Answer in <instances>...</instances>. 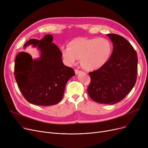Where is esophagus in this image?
Wrapping results in <instances>:
<instances>
[{
	"instance_id": "obj_1",
	"label": "esophagus",
	"mask_w": 148,
	"mask_h": 148,
	"mask_svg": "<svg viewBox=\"0 0 148 148\" xmlns=\"http://www.w3.org/2000/svg\"><path fill=\"white\" fill-rule=\"evenodd\" d=\"M82 71H80V70H78V69H75V74L77 75V74H79V73H80Z\"/></svg>"
}]
</instances>
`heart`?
Instances as JSON below:
<instances>
[{"label":"heart","instance_id":"b5f03b06","mask_svg":"<svg viewBox=\"0 0 148 148\" xmlns=\"http://www.w3.org/2000/svg\"><path fill=\"white\" fill-rule=\"evenodd\" d=\"M113 50V45L107 39L77 38L69 42L66 47L61 48V53L67 65H74L81 59L84 69L94 71L108 63Z\"/></svg>","mask_w":148,"mask_h":148}]
</instances>
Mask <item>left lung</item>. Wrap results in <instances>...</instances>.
I'll return each instance as SVG.
<instances>
[{
	"mask_svg": "<svg viewBox=\"0 0 148 148\" xmlns=\"http://www.w3.org/2000/svg\"><path fill=\"white\" fill-rule=\"evenodd\" d=\"M107 36L113 42L112 57L103 68L89 73L91 82L88 93L97 103L112 105L122 101L134 86L138 59L125 38L114 34Z\"/></svg>",
	"mask_w": 148,
	"mask_h": 148,
	"instance_id": "8db88e82",
	"label": "left lung"
}]
</instances>
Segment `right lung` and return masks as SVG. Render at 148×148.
<instances>
[{
  "mask_svg": "<svg viewBox=\"0 0 148 148\" xmlns=\"http://www.w3.org/2000/svg\"><path fill=\"white\" fill-rule=\"evenodd\" d=\"M51 35L41 40L31 39L29 45L36 47L40 57L33 59L30 54L20 52L15 59L14 75L23 97L31 104L49 106L58 104L63 98L66 83L75 75L74 70L65 66L61 51L52 42Z\"/></svg>",
  "mask_w": 148,
  "mask_h": 148,
  "instance_id": "1",
  "label": "right lung"
}]
</instances>
